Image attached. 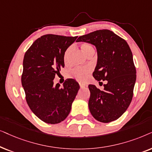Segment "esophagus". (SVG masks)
Listing matches in <instances>:
<instances>
[{
  "mask_svg": "<svg viewBox=\"0 0 152 152\" xmlns=\"http://www.w3.org/2000/svg\"><path fill=\"white\" fill-rule=\"evenodd\" d=\"M79 85H80V88H85V87H86V86H87L86 84H84V83H80Z\"/></svg>",
  "mask_w": 152,
  "mask_h": 152,
  "instance_id": "esophagus-1",
  "label": "esophagus"
}]
</instances>
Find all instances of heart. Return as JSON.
Here are the masks:
<instances>
[{
	"label": "heart",
	"mask_w": 152,
	"mask_h": 152,
	"mask_svg": "<svg viewBox=\"0 0 152 152\" xmlns=\"http://www.w3.org/2000/svg\"><path fill=\"white\" fill-rule=\"evenodd\" d=\"M80 50L85 55L88 56L90 55H94L95 52V48L92 44L88 42H83L80 44ZM73 50V46H69L65 50L64 53L63 60L64 64H67L69 62V57ZM90 69L87 67H76L70 70L68 73L69 77H72L75 79L79 80V81H84L88 77V74L90 73Z\"/></svg>",
	"instance_id": "1"
}]
</instances>
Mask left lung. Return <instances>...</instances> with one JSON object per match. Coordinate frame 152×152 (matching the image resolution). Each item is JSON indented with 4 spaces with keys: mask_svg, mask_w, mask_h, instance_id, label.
<instances>
[{
    "mask_svg": "<svg viewBox=\"0 0 152 152\" xmlns=\"http://www.w3.org/2000/svg\"><path fill=\"white\" fill-rule=\"evenodd\" d=\"M77 42L95 46L97 63L93 76L99 83L107 80L101 90L89 85L88 106L97 121L108 123L124 114L133 98L136 70L133 54L127 42L113 31L104 29L80 36Z\"/></svg>",
    "mask_w": 152,
    "mask_h": 152,
    "instance_id": "8db88e82",
    "label": "left lung"
}]
</instances>
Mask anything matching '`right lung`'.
I'll return each mask as SVG.
<instances>
[{"mask_svg": "<svg viewBox=\"0 0 152 152\" xmlns=\"http://www.w3.org/2000/svg\"><path fill=\"white\" fill-rule=\"evenodd\" d=\"M78 37L45 35L38 38L24 56L21 83L32 112L48 124H58L69 114L80 86L69 79L60 87L53 79L64 66V53Z\"/></svg>", "mask_w": 152, "mask_h": 152, "instance_id": "1", "label": "right lung"}]
</instances>
